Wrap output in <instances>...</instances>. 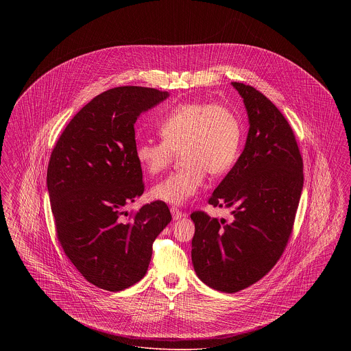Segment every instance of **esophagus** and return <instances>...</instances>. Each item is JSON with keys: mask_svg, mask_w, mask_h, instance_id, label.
Segmentation results:
<instances>
[{"mask_svg": "<svg viewBox=\"0 0 351 351\" xmlns=\"http://www.w3.org/2000/svg\"><path fill=\"white\" fill-rule=\"evenodd\" d=\"M171 213H172V218H173V219H180V218L185 217V213L182 212L180 209L175 208V206L171 208Z\"/></svg>", "mask_w": 351, "mask_h": 351, "instance_id": "obj_1", "label": "esophagus"}]
</instances>
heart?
<instances>
[{
    "label": "heart",
    "instance_id": "heart-1",
    "mask_svg": "<svg viewBox=\"0 0 351 351\" xmlns=\"http://www.w3.org/2000/svg\"><path fill=\"white\" fill-rule=\"evenodd\" d=\"M158 132L162 141L136 145L135 159L139 166L156 175L180 152L184 166L151 188L155 200L182 205L200 191L206 172L212 176L225 175L239 156L241 122L230 108L221 104H182L159 122Z\"/></svg>",
    "mask_w": 351,
    "mask_h": 351
}]
</instances>
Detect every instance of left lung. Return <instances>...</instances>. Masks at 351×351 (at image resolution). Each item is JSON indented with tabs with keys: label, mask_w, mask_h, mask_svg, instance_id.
I'll return each instance as SVG.
<instances>
[{
	"label": "left lung",
	"mask_w": 351,
	"mask_h": 351,
	"mask_svg": "<svg viewBox=\"0 0 351 351\" xmlns=\"http://www.w3.org/2000/svg\"><path fill=\"white\" fill-rule=\"evenodd\" d=\"M250 129L245 150L208 202L232 221L193 212L192 262L201 282L225 293L259 282L280 259L293 230L304 172L292 128L254 86L235 83Z\"/></svg>",
	"instance_id": "8db88e82"
}]
</instances>
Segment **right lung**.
<instances>
[{
    "mask_svg": "<svg viewBox=\"0 0 351 351\" xmlns=\"http://www.w3.org/2000/svg\"><path fill=\"white\" fill-rule=\"evenodd\" d=\"M167 97L145 86L105 90L69 121L51 152L47 188L58 241L84 279L101 289L118 292L139 282L155 238L172 218L163 201L122 217V208L145 191L134 123Z\"/></svg>",
    "mask_w": 351,
    "mask_h": 351,
    "instance_id": "1",
    "label": "right lung"
}]
</instances>
